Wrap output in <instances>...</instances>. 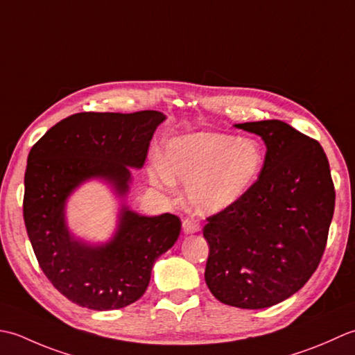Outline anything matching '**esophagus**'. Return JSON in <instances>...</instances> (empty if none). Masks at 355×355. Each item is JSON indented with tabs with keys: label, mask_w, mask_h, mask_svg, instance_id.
<instances>
[{
	"label": "esophagus",
	"mask_w": 355,
	"mask_h": 355,
	"mask_svg": "<svg viewBox=\"0 0 355 355\" xmlns=\"http://www.w3.org/2000/svg\"><path fill=\"white\" fill-rule=\"evenodd\" d=\"M182 227H184V233H187V234H193V233H198V231H200V225L193 219H185Z\"/></svg>",
	"instance_id": "1"
}]
</instances>
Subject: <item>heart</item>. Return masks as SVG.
I'll return each instance as SVG.
<instances>
[{
    "instance_id": "1",
    "label": "heart",
    "mask_w": 355,
    "mask_h": 355,
    "mask_svg": "<svg viewBox=\"0 0 355 355\" xmlns=\"http://www.w3.org/2000/svg\"><path fill=\"white\" fill-rule=\"evenodd\" d=\"M262 165V148L256 141L202 132L171 139L165 147L164 168H156L151 179L157 185L188 187V202L198 211L216 213L250 190Z\"/></svg>"
}]
</instances>
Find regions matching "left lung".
<instances>
[{"instance_id": "1", "label": "left lung", "mask_w": 355, "mask_h": 355, "mask_svg": "<svg viewBox=\"0 0 355 355\" xmlns=\"http://www.w3.org/2000/svg\"><path fill=\"white\" fill-rule=\"evenodd\" d=\"M236 127L262 137L266 155L250 190L207 218L205 282L225 305L260 309L291 297L317 270L336 190L313 137L277 119Z\"/></svg>"}]
</instances>
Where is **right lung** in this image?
<instances>
[{
  "label": "right lung",
  "mask_w": 355,
  "mask_h": 355,
  "mask_svg": "<svg viewBox=\"0 0 355 355\" xmlns=\"http://www.w3.org/2000/svg\"><path fill=\"white\" fill-rule=\"evenodd\" d=\"M162 113L71 114L32 147L24 175L23 214L42 272L58 291L79 306L110 311L141 299L156 259L180 233V219L121 209L118 233L92 247L70 236L64 220L69 194L90 178H103L119 194L128 191L130 168L147 159Z\"/></svg>",
  "instance_id": "add662e5"
}]
</instances>
